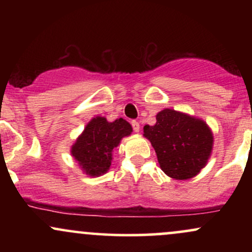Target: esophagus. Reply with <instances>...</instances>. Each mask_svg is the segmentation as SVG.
<instances>
[{
  "label": "esophagus",
  "instance_id": "obj_1",
  "mask_svg": "<svg viewBox=\"0 0 252 252\" xmlns=\"http://www.w3.org/2000/svg\"><path fill=\"white\" fill-rule=\"evenodd\" d=\"M131 126H132V130H134L135 132L140 131V123H138L137 121H131Z\"/></svg>",
  "mask_w": 252,
  "mask_h": 252
}]
</instances>
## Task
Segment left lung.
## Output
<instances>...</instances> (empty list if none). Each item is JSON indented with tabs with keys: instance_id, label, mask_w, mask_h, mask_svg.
<instances>
[{
	"instance_id": "8db88e82",
	"label": "left lung",
	"mask_w": 252,
	"mask_h": 252,
	"mask_svg": "<svg viewBox=\"0 0 252 252\" xmlns=\"http://www.w3.org/2000/svg\"><path fill=\"white\" fill-rule=\"evenodd\" d=\"M143 132L154 147L161 169L176 180L198 174L212 150L213 136L207 124L175 110L158 112L155 126H144Z\"/></svg>"
}]
</instances>
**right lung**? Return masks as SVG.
<instances>
[{
	"label": "right lung",
	"mask_w": 252,
	"mask_h": 252,
	"mask_svg": "<svg viewBox=\"0 0 252 252\" xmlns=\"http://www.w3.org/2000/svg\"><path fill=\"white\" fill-rule=\"evenodd\" d=\"M131 131V126L123 118L108 122L106 118L96 117L78 137L71 153L86 174H104L111 164L115 147L118 146L121 138Z\"/></svg>",
	"instance_id": "right-lung-1"
}]
</instances>
